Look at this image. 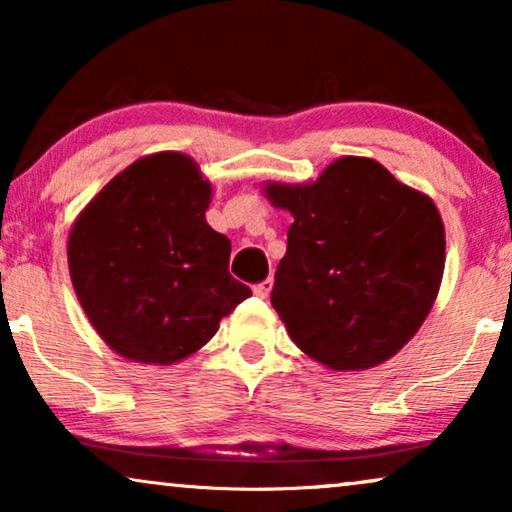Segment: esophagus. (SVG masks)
I'll use <instances>...</instances> for the list:
<instances>
[{
	"instance_id": "esophagus-1",
	"label": "esophagus",
	"mask_w": 512,
	"mask_h": 512,
	"mask_svg": "<svg viewBox=\"0 0 512 512\" xmlns=\"http://www.w3.org/2000/svg\"><path fill=\"white\" fill-rule=\"evenodd\" d=\"M272 284H275V282H272L270 277H268V279H263L261 284H256V286H254V293H256L258 298H268V296H270V291H272Z\"/></svg>"
}]
</instances>
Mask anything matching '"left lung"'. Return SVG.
Listing matches in <instances>:
<instances>
[{
	"instance_id": "1",
	"label": "left lung",
	"mask_w": 512,
	"mask_h": 512,
	"mask_svg": "<svg viewBox=\"0 0 512 512\" xmlns=\"http://www.w3.org/2000/svg\"><path fill=\"white\" fill-rule=\"evenodd\" d=\"M265 195L293 214L270 296L291 340L331 370L394 356L443 279L445 228L431 198L356 156L314 184H268Z\"/></svg>"
}]
</instances>
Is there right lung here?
<instances>
[{"mask_svg":"<svg viewBox=\"0 0 512 512\" xmlns=\"http://www.w3.org/2000/svg\"><path fill=\"white\" fill-rule=\"evenodd\" d=\"M212 186L184 153L139 158L90 200L69 233L83 312L130 361H181L251 296L228 272L230 240L207 226Z\"/></svg>","mask_w":512,"mask_h":512,"instance_id":"add662e5","label":"right lung"}]
</instances>
